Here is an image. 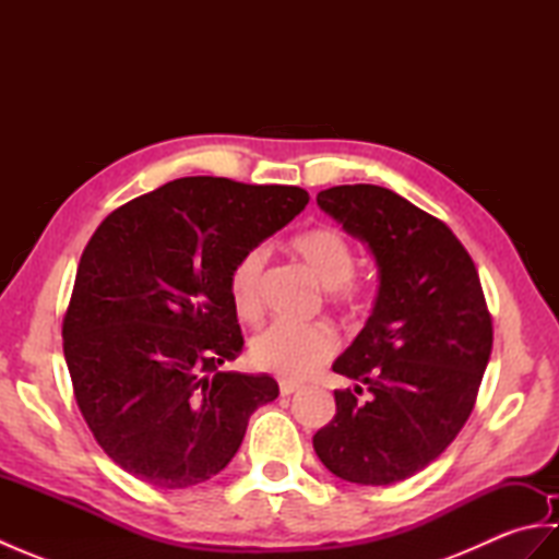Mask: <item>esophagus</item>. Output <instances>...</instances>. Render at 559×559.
<instances>
[{
  "label": "esophagus",
  "instance_id": "esophagus-1",
  "mask_svg": "<svg viewBox=\"0 0 559 559\" xmlns=\"http://www.w3.org/2000/svg\"><path fill=\"white\" fill-rule=\"evenodd\" d=\"M281 396H293L295 391H300V384H295V382H288V379H281Z\"/></svg>",
  "mask_w": 559,
  "mask_h": 559
}]
</instances>
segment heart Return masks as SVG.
<instances>
[{
  "label": "heart",
  "instance_id": "b5f03b06",
  "mask_svg": "<svg viewBox=\"0 0 559 559\" xmlns=\"http://www.w3.org/2000/svg\"><path fill=\"white\" fill-rule=\"evenodd\" d=\"M293 254L314 273V278L329 290V300L353 307L360 300V283L353 278L355 249L341 230L331 225H314L290 240ZM266 252L254 247L235 261L228 278L230 302L235 314L252 322L261 314V283H264ZM336 334L326 324H290L273 322L249 341V362L257 370L288 379L314 374L336 353Z\"/></svg>",
  "mask_w": 559,
  "mask_h": 559
}]
</instances>
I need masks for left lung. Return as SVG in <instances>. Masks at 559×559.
Returning <instances> with one entry per match:
<instances>
[{"mask_svg": "<svg viewBox=\"0 0 559 559\" xmlns=\"http://www.w3.org/2000/svg\"><path fill=\"white\" fill-rule=\"evenodd\" d=\"M317 204L370 247L379 269L372 314L334 372L336 415L312 439L334 476L358 485L406 480L454 442L476 406L492 319L466 247L447 225L377 185H341ZM371 391L358 402L355 393Z\"/></svg>", "mask_w": 559, "mask_h": 559, "instance_id": "8db88e82", "label": "left lung"}]
</instances>
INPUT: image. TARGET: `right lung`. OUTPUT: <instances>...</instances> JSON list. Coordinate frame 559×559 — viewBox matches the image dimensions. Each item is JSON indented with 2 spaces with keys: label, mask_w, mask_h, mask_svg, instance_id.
<instances>
[{
  "label": "right lung",
  "mask_w": 559,
  "mask_h": 559,
  "mask_svg": "<svg viewBox=\"0 0 559 559\" xmlns=\"http://www.w3.org/2000/svg\"><path fill=\"white\" fill-rule=\"evenodd\" d=\"M286 185L182 177L112 211L83 249L64 314V360L93 437L163 490L204 483L240 449L269 374L221 372L245 338L228 278L307 206Z\"/></svg>",
  "instance_id": "add662e5"
}]
</instances>
